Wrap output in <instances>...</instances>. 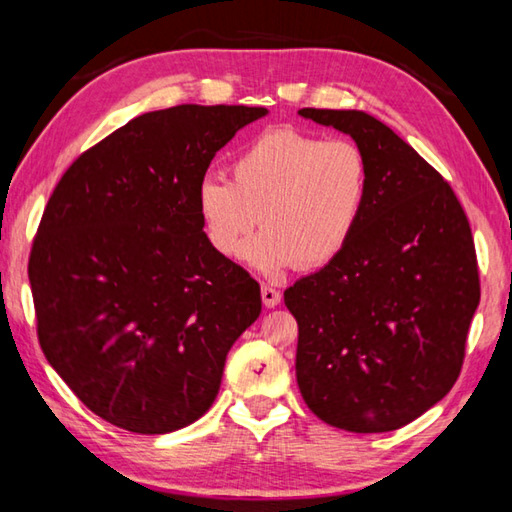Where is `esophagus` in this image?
I'll return each mask as SVG.
<instances>
[{
    "label": "esophagus",
    "mask_w": 512,
    "mask_h": 512,
    "mask_svg": "<svg viewBox=\"0 0 512 512\" xmlns=\"http://www.w3.org/2000/svg\"><path fill=\"white\" fill-rule=\"evenodd\" d=\"M262 300H264V305L268 309H273V307L280 305L282 296H280V291L273 287V284H262Z\"/></svg>",
    "instance_id": "esophagus-1"
}]
</instances>
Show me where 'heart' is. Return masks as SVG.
I'll return each mask as SVG.
<instances>
[{
    "label": "heart",
    "instance_id": "obj_1",
    "mask_svg": "<svg viewBox=\"0 0 512 512\" xmlns=\"http://www.w3.org/2000/svg\"><path fill=\"white\" fill-rule=\"evenodd\" d=\"M232 180L207 176L196 210L216 255L237 257L250 232H264L244 250L259 273L332 264L366 212L368 160L350 140H323L296 128H275L250 142L230 164Z\"/></svg>",
    "mask_w": 512,
    "mask_h": 512
}]
</instances>
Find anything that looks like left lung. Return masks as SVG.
<instances>
[{
  "label": "left lung",
  "instance_id": "obj_1",
  "mask_svg": "<svg viewBox=\"0 0 512 512\" xmlns=\"http://www.w3.org/2000/svg\"><path fill=\"white\" fill-rule=\"evenodd\" d=\"M298 115L350 135L370 173L350 246L284 291L302 400L336 429H400L461 375L481 298L470 221L443 176L368 112Z\"/></svg>",
  "mask_w": 512,
  "mask_h": 512
}]
</instances>
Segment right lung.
I'll use <instances>...</instances> for the list:
<instances>
[{
  "label": "right lung",
  "instance_id": "obj_1",
  "mask_svg": "<svg viewBox=\"0 0 512 512\" xmlns=\"http://www.w3.org/2000/svg\"><path fill=\"white\" fill-rule=\"evenodd\" d=\"M266 112H146L79 155L49 198L29 257L40 348L115 427L153 436L196 422L262 311L259 284L207 241L196 189Z\"/></svg>",
  "mask_w": 512,
  "mask_h": 512
}]
</instances>
